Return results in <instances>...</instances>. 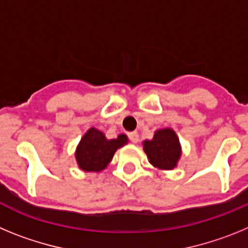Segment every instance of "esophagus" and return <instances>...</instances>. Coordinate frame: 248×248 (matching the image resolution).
Returning a JSON list of instances; mask_svg holds the SVG:
<instances>
[{
  "instance_id": "esophagus-1",
  "label": "esophagus",
  "mask_w": 248,
  "mask_h": 248,
  "mask_svg": "<svg viewBox=\"0 0 248 248\" xmlns=\"http://www.w3.org/2000/svg\"><path fill=\"white\" fill-rule=\"evenodd\" d=\"M129 139H130L131 143H138L139 141V134L137 131H131V133H129Z\"/></svg>"
}]
</instances>
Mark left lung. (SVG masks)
Instances as JSON below:
<instances>
[{
    "instance_id": "left-lung-1",
    "label": "left lung",
    "mask_w": 248,
    "mask_h": 248,
    "mask_svg": "<svg viewBox=\"0 0 248 248\" xmlns=\"http://www.w3.org/2000/svg\"><path fill=\"white\" fill-rule=\"evenodd\" d=\"M149 163L160 170H172L181 156V145L172 129H159L154 138L143 143Z\"/></svg>"
}]
</instances>
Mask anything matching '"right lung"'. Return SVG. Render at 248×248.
I'll return each instance as SVG.
<instances>
[{
  "label": "right lung",
  "instance_id": "right-lung-1",
  "mask_svg": "<svg viewBox=\"0 0 248 248\" xmlns=\"http://www.w3.org/2000/svg\"><path fill=\"white\" fill-rule=\"evenodd\" d=\"M126 143L128 137L125 134L109 140L100 130L91 128L77 146L76 159L78 166L84 171H102L111 161L114 153Z\"/></svg>",
  "mask_w": 248,
  "mask_h": 248
}]
</instances>
